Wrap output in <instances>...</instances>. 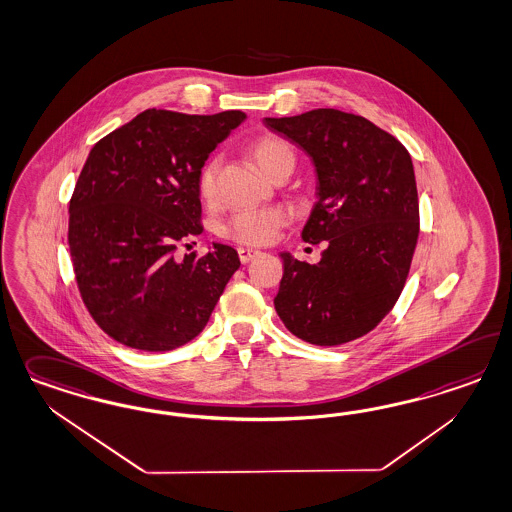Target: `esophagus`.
Here are the masks:
<instances>
[{
    "instance_id": "obj_1",
    "label": "esophagus",
    "mask_w": 512,
    "mask_h": 512,
    "mask_svg": "<svg viewBox=\"0 0 512 512\" xmlns=\"http://www.w3.org/2000/svg\"><path fill=\"white\" fill-rule=\"evenodd\" d=\"M237 254H239V260L241 264H248L252 258H256L260 254V250H252V248H237Z\"/></svg>"
}]
</instances>
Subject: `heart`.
I'll return each mask as SVG.
<instances>
[{
    "instance_id": "obj_1",
    "label": "heart",
    "mask_w": 512,
    "mask_h": 512,
    "mask_svg": "<svg viewBox=\"0 0 512 512\" xmlns=\"http://www.w3.org/2000/svg\"><path fill=\"white\" fill-rule=\"evenodd\" d=\"M250 154L269 179H273L277 173H281L284 169L292 171L294 164H296L294 149L284 139L275 137V135L258 137L250 145ZM218 169H220V158L215 156V158L207 160L199 171V196H201V199L209 201V203L216 199ZM288 220H290L288 211L281 209V207L258 209V211H241V213H235L231 216L230 220L224 224V230L222 231L228 239H233L241 245L258 247V245L271 243L275 239L277 231L288 224Z\"/></svg>"
}]
</instances>
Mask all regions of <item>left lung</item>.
I'll return each instance as SVG.
<instances>
[{
  "mask_svg": "<svg viewBox=\"0 0 512 512\" xmlns=\"http://www.w3.org/2000/svg\"><path fill=\"white\" fill-rule=\"evenodd\" d=\"M313 160L316 198L303 241H328L318 264L282 252L275 309L296 337L320 347L377 328L401 294L420 231L413 160L367 118L337 109L264 118Z\"/></svg>",
  "mask_w": 512,
  "mask_h": 512,
  "instance_id": "left-lung-1",
  "label": "left lung"
}]
</instances>
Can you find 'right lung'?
<instances>
[{"mask_svg": "<svg viewBox=\"0 0 512 512\" xmlns=\"http://www.w3.org/2000/svg\"><path fill=\"white\" fill-rule=\"evenodd\" d=\"M247 118L147 109L90 150L69 201V252L84 305L101 330L137 350L192 341L239 269L235 248L177 258L203 231L198 177Z\"/></svg>", "mask_w": 512, "mask_h": 512, "instance_id": "obj_1", "label": "right lung"}]
</instances>
